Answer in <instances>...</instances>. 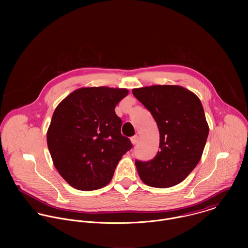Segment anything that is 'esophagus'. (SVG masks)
<instances>
[{
  "label": "esophagus",
  "instance_id": "34e87169",
  "mask_svg": "<svg viewBox=\"0 0 248 248\" xmlns=\"http://www.w3.org/2000/svg\"><path fill=\"white\" fill-rule=\"evenodd\" d=\"M139 140H140V138H139L138 136H135V137H132V138H131V141H132V143H133L134 145L138 144Z\"/></svg>",
  "mask_w": 248,
  "mask_h": 248
}]
</instances>
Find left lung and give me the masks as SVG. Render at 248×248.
<instances>
[{
    "label": "left lung",
    "instance_id": "8db88e82",
    "mask_svg": "<svg viewBox=\"0 0 248 248\" xmlns=\"http://www.w3.org/2000/svg\"><path fill=\"white\" fill-rule=\"evenodd\" d=\"M152 113L159 131V148L149 161L137 159L142 181L168 188L180 183L201 160L209 134L199 97L179 86H151L133 90Z\"/></svg>",
    "mask_w": 248,
    "mask_h": 248
}]
</instances>
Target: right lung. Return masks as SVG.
Returning a JSON list of instances; mask_svg holds the SVG:
<instances>
[{
	"label": "right lung",
	"mask_w": 248,
	"mask_h": 248,
	"mask_svg": "<svg viewBox=\"0 0 248 248\" xmlns=\"http://www.w3.org/2000/svg\"><path fill=\"white\" fill-rule=\"evenodd\" d=\"M126 89L82 88L55 108L46 134L54 166L71 186L82 191L102 188L111 180L122 155L133 148L121 135L114 111Z\"/></svg>",
	"instance_id": "1"
}]
</instances>
